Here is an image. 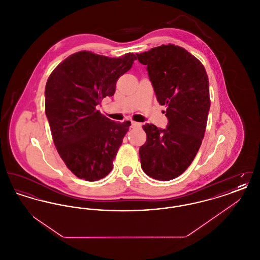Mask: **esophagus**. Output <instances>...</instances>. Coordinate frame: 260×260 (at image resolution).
Wrapping results in <instances>:
<instances>
[{
	"label": "esophagus",
	"mask_w": 260,
	"mask_h": 260,
	"mask_svg": "<svg viewBox=\"0 0 260 260\" xmlns=\"http://www.w3.org/2000/svg\"><path fill=\"white\" fill-rule=\"evenodd\" d=\"M140 126H141L140 123L132 121V127H133V128H138V127H140Z\"/></svg>",
	"instance_id": "1"
}]
</instances>
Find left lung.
Here are the masks:
<instances>
[{"instance_id": "1", "label": "left lung", "mask_w": 260, "mask_h": 260, "mask_svg": "<svg viewBox=\"0 0 260 260\" xmlns=\"http://www.w3.org/2000/svg\"><path fill=\"white\" fill-rule=\"evenodd\" d=\"M147 66L157 100L166 105L167 128L142 127L146 142L139 148L143 172L154 179L172 180L185 172L196 157L205 136L210 111L206 69L185 49L161 45L136 54Z\"/></svg>"}]
</instances>
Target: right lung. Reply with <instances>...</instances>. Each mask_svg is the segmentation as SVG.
<instances>
[{
    "label": "right lung",
    "instance_id": "1",
    "mask_svg": "<svg viewBox=\"0 0 260 260\" xmlns=\"http://www.w3.org/2000/svg\"><path fill=\"white\" fill-rule=\"evenodd\" d=\"M136 59L131 52L115 58L83 50L64 59L48 79L46 115L53 143L81 179L96 181L113 169L131 122L111 121L96 106L114 95L116 82Z\"/></svg>",
    "mask_w": 260,
    "mask_h": 260
}]
</instances>
